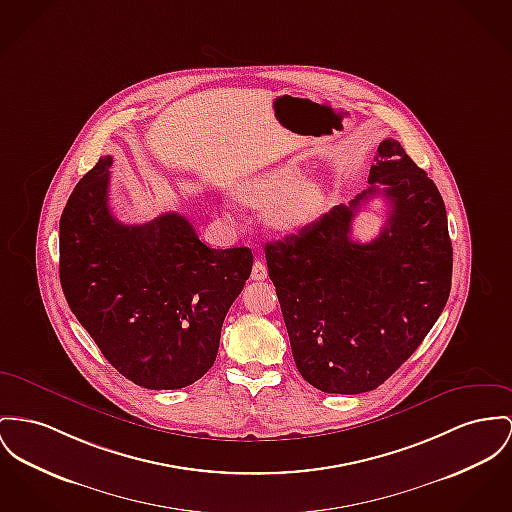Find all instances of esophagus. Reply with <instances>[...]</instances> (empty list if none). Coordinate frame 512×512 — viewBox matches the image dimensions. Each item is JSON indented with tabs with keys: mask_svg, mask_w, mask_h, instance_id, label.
Returning a JSON list of instances; mask_svg holds the SVG:
<instances>
[{
	"mask_svg": "<svg viewBox=\"0 0 512 512\" xmlns=\"http://www.w3.org/2000/svg\"><path fill=\"white\" fill-rule=\"evenodd\" d=\"M250 277H252L254 281H264V279L268 277V268H266V264H264V262H260V260H256V262H254V266H252V273H250Z\"/></svg>",
	"mask_w": 512,
	"mask_h": 512,
	"instance_id": "34e87169",
	"label": "esophagus"
}]
</instances>
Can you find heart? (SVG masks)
Here are the masks:
<instances>
[{
    "instance_id": "b5f03b06",
    "label": "heart",
    "mask_w": 512,
    "mask_h": 512,
    "mask_svg": "<svg viewBox=\"0 0 512 512\" xmlns=\"http://www.w3.org/2000/svg\"><path fill=\"white\" fill-rule=\"evenodd\" d=\"M301 169L287 163L248 176L240 194L252 205L272 204L268 223L277 231H299L324 209L326 194L316 180H299Z\"/></svg>"
}]
</instances>
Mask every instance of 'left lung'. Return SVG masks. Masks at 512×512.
<instances>
[{
	"mask_svg": "<svg viewBox=\"0 0 512 512\" xmlns=\"http://www.w3.org/2000/svg\"><path fill=\"white\" fill-rule=\"evenodd\" d=\"M369 188L349 205L266 244L299 373L328 394H361L394 375L425 340L450 295L452 242L443 198L396 139L378 145ZM375 195L389 219L371 243L350 239Z\"/></svg>",
	"mask_w": 512,
	"mask_h": 512,
	"instance_id": "8db88e82",
	"label": "left lung"
}]
</instances>
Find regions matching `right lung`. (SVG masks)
<instances>
[{
  "mask_svg": "<svg viewBox=\"0 0 512 512\" xmlns=\"http://www.w3.org/2000/svg\"><path fill=\"white\" fill-rule=\"evenodd\" d=\"M110 167L112 157L99 159L60 219L66 301L120 375L149 390L184 388L215 363L252 252L205 246L178 213L120 223L108 205Z\"/></svg>",
  "mask_w": 512,
  "mask_h": 512,
  "instance_id": "right-lung-1",
  "label": "right lung"
}]
</instances>
